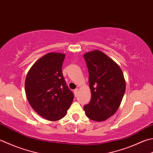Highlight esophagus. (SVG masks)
<instances>
[{
    "mask_svg": "<svg viewBox=\"0 0 153 153\" xmlns=\"http://www.w3.org/2000/svg\"><path fill=\"white\" fill-rule=\"evenodd\" d=\"M78 91H79V89H77V88H76V89H74V94H75V95H77V93H78Z\"/></svg>",
    "mask_w": 153,
    "mask_h": 153,
    "instance_id": "obj_1",
    "label": "esophagus"
}]
</instances>
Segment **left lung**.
Wrapping results in <instances>:
<instances>
[{"label": "left lung", "instance_id": "1", "mask_svg": "<svg viewBox=\"0 0 153 153\" xmlns=\"http://www.w3.org/2000/svg\"><path fill=\"white\" fill-rule=\"evenodd\" d=\"M91 92L90 102L83 107L87 117L95 121L107 120L120 106L126 88L119 65L98 50L84 55Z\"/></svg>", "mask_w": 153, "mask_h": 153}]
</instances>
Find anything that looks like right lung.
<instances>
[{
	"label": "right lung",
	"instance_id": "add662e5",
	"mask_svg": "<svg viewBox=\"0 0 153 153\" xmlns=\"http://www.w3.org/2000/svg\"><path fill=\"white\" fill-rule=\"evenodd\" d=\"M65 56L62 53H47L33 64L26 77L25 92L30 105L48 121L64 117L74 100L62 71Z\"/></svg>",
	"mask_w": 153,
	"mask_h": 153
}]
</instances>
